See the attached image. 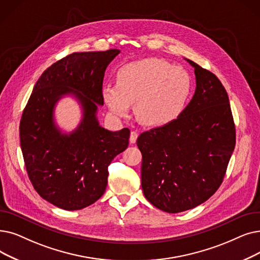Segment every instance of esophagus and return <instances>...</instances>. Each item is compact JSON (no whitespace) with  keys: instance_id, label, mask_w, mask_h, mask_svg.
<instances>
[{"instance_id":"esophagus-1","label":"esophagus","mask_w":260,"mask_h":260,"mask_svg":"<svg viewBox=\"0 0 260 260\" xmlns=\"http://www.w3.org/2000/svg\"><path fill=\"white\" fill-rule=\"evenodd\" d=\"M137 138H138V133L137 132H131V136H129V142L131 143H135L137 141Z\"/></svg>"}]
</instances>
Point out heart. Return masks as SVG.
Returning a JSON list of instances; mask_svg holds the SVG:
<instances>
[{"mask_svg":"<svg viewBox=\"0 0 260 260\" xmlns=\"http://www.w3.org/2000/svg\"><path fill=\"white\" fill-rule=\"evenodd\" d=\"M192 90L189 73L159 58H145L121 67L116 84L102 88V98L111 114L125 118L136 103V115L144 125L160 127L184 111Z\"/></svg>","mask_w":260,"mask_h":260,"instance_id":"b5f03b06","label":"heart"}]
</instances>
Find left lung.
<instances>
[{
    "label": "left lung",
    "instance_id": "left-lung-1",
    "mask_svg": "<svg viewBox=\"0 0 260 260\" xmlns=\"http://www.w3.org/2000/svg\"><path fill=\"white\" fill-rule=\"evenodd\" d=\"M187 61L197 81L192 100L176 120L137 139L143 194L169 213L194 208L216 192L236 144L226 90L213 73Z\"/></svg>",
    "mask_w": 260,
    "mask_h": 260
}]
</instances>
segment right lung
I'll use <instances>...</instances> for the list:
<instances>
[{
  "label": "right lung",
  "instance_id": "1",
  "mask_svg": "<svg viewBox=\"0 0 260 260\" xmlns=\"http://www.w3.org/2000/svg\"><path fill=\"white\" fill-rule=\"evenodd\" d=\"M120 53L82 52L53 63L37 81L20 121V142L26 172L38 194L66 210L93 204L105 192L108 166L125 151L129 129L110 132L100 126L98 105L109 62ZM73 94L83 107V119L69 135L52 118L54 103Z\"/></svg>",
  "mask_w": 260,
  "mask_h": 260
}]
</instances>
